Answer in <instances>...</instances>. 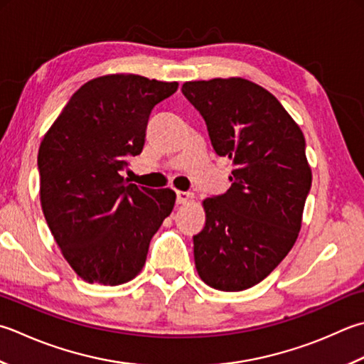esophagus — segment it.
<instances>
[{"mask_svg": "<svg viewBox=\"0 0 364 364\" xmlns=\"http://www.w3.org/2000/svg\"><path fill=\"white\" fill-rule=\"evenodd\" d=\"M192 197L191 192H186V191H176V203L178 205H183L189 202V198Z\"/></svg>", "mask_w": 364, "mask_h": 364, "instance_id": "34e87169", "label": "esophagus"}]
</instances>
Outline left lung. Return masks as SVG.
Listing matches in <instances>:
<instances>
[{
  "mask_svg": "<svg viewBox=\"0 0 364 364\" xmlns=\"http://www.w3.org/2000/svg\"><path fill=\"white\" fill-rule=\"evenodd\" d=\"M181 91L216 154L235 166L229 191L203 200L197 273L213 289L246 290L279 265L301 229L312 183L304 135L272 92L245 78L186 82Z\"/></svg>",
  "mask_w": 364,
  "mask_h": 364,
  "instance_id": "8db88e82",
  "label": "left lung"
}]
</instances>
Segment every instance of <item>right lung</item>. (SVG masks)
Returning <instances> with one entry per match:
<instances>
[{
    "mask_svg": "<svg viewBox=\"0 0 364 364\" xmlns=\"http://www.w3.org/2000/svg\"><path fill=\"white\" fill-rule=\"evenodd\" d=\"M176 82L134 74L78 88L41 141V205L64 259L87 282L119 286L145 265L149 241L173 210L172 189L132 184L121 170L141 153L149 113Z\"/></svg>",
    "mask_w": 364,
    "mask_h": 364,
    "instance_id": "1",
    "label": "right lung"
}]
</instances>
